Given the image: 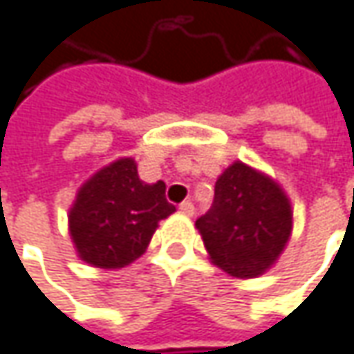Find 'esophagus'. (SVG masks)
Masks as SVG:
<instances>
[{"instance_id": "esophagus-1", "label": "esophagus", "mask_w": 354, "mask_h": 354, "mask_svg": "<svg viewBox=\"0 0 354 354\" xmlns=\"http://www.w3.org/2000/svg\"><path fill=\"white\" fill-rule=\"evenodd\" d=\"M179 209H181V213H185V215H193V213H195V205H193V201H183V203L179 205Z\"/></svg>"}]
</instances>
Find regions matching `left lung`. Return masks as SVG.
Listing matches in <instances>:
<instances>
[{
    "instance_id": "left-lung-1",
    "label": "left lung",
    "mask_w": 354,
    "mask_h": 354,
    "mask_svg": "<svg viewBox=\"0 0 354 354\" xmlns=\"http://www.w3.org/2000/svg\"><path fill=\"white\" fill-rule=\"evenodd\" d=\"M197 229L215 265L251 279L265 273L289 241L292 211L273 179L245 163H233L215 183L211 209Z\"/></svg>"
}]
</instances>
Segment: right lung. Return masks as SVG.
<instances>
[{
    "instance_id": "obj_1",
    "label": "right lung",
    "mask_w": 354,
    "mask_h": 354,
    "mask_svg": "<svg viewBox=\"0 0 354 354\" xmlns=\"http://www.w3.org/2000/svg\"><path fill=\"white\" fill-rule=\"evenodd\" d=\"M175 211L165 183H143L133 159H119L81 187L69 213L77 253L101 269L125 267L141 255L161 219Z\"/></svg>"
}]
</instances>
